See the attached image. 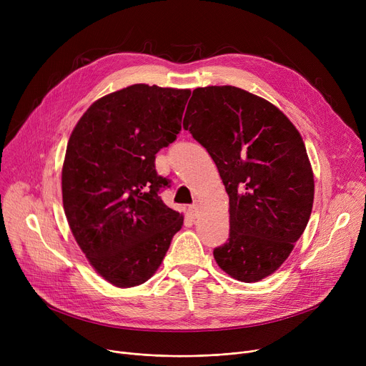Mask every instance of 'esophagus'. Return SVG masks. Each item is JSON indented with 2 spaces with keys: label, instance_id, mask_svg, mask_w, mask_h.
I'll use <instances>...</instances> for the list:
<instances>
[{
  "label": "esophagus",
  "instance_id": "esophagus-1",
  "mask_svg": "<svg viewBox=\"0 0 366 366\" xmlns=\"http://www.w3.org/2000/svg\"><path fill=\"white\" fill-rule=\"evenodd\" d=\"M189 212L193 214V215H197V212H199V204H197V203L191 204V206H189Z\"/></svg>",
  "mask_w": 366,
  "mask_h": 366
}]
</instances>
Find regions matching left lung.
<instances>
[{"mask_svg": "<svg viewBox=\"0 0 366 366\" xmlns=\"http://www.w3.org/2000/svg\"><path fill=\"white\" fill-rule=\"evenodd\" d=\"M184 127L215 162L229 197L222 270L258 282L290 257L309 222L315 179L300 132L270 102L234 86L193 92Z\"/></svg>", "mask_w": 366, "mask_h": 366, "instance_id": "left-lung-1", "label": "left lung"}]
</instances>
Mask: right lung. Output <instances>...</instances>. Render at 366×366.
I'll return each instance as SVG.
<instances>
[{
    "label": "right lung",
    "instance_id": "add662e5",
    "mask_svg": "<svg viewBox=\"0 0 366 366\" xmlns=\"http://www.w3.org/2000/svg\"><path fill=\"white\" fill-rule=\"evenodd\" d=\"M189 90L133 84L96 101L74 127L62 169L71 232L105 280L147 282L184 217L160 193L156 154L177 139Z\"/></svg>",
    "mask_w": 366,
    "mask_h": 366
}]
</instances>
